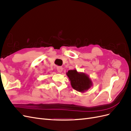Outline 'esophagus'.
Instances as JSON below:
<instances>
[{"instance_id": "1", "label": "esophagus", "mask_w": 131, "mask_h": 131, "mask_svg": "<svg viewBox=\"0 0 131 131\" xmlns=\"http://www.w3.org/2000/svg\"><path fill=\"white\" fill-rule=\"evenodd\" d=\"M57 70L58 73H61L63 71V67H57Z\"/></svg>"}]
</instances>
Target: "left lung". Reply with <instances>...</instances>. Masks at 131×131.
Masks as SVG:
<instances>
[{
  "mask_svg": "<svg viewBox=\"0 0 131 131\" xmlns=\"http://www.w3.org/2000/svg\"><path fill=\"white\" fill-rule=\"evenodd\" d=\"M72 88L79 92H84L92 85L90 78L83 73H79L76 69L70 70L67 73Z\"/></svg>",
  "mask_w": 131,
  "mask_h": 131,
  "instance_id": "left-lung-1",
  "label": "left lung"
}]
</instances>
